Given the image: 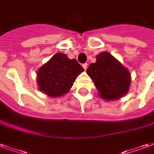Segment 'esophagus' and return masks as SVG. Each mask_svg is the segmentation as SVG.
<instances>
[{"mask_svg":"<svg viewBox=\"0 0 154 154\" xmlns=\"http://www.w3.org/2000/svg\"><path fill=\"white\" fill-rule=\"evenodd\" d=\"M82 67L85 70H86V68H87V63H83Z\"/></svg>","mask_w":154,"mask_h":154,"instance_id":"esophagus-1","label":"esophagus"}]
</instances>
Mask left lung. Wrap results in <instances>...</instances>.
I'll use <instances>...</instances> for the list:
<instances>
[{"instance_id": "8db88e82", "label": "left lung", "mask_w": 154, "mask_h": 154, "mask_svg": "<svg viewBox=\"0 0 154 154\" xmlns=\"http://www.w3.org/2000/svg\"><path fill=\"white\" fill-rule=\"evenodd\" d=\"M86 72L103 100H116L128 92L131 74L109 52L98 54L96 62L90 64Z\"/></svg>"}]
</instances>
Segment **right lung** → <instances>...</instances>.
<instances>
[{"label":"right lung","mask_w":154,"mask_h":154,"mask_svg":"<svg viewBox=\"0 0 154 154\" xmlns=\"http://www.w3.org/2000/svg\"><path fill=\"white\" fill-rule=\"evenodd\" d=\"M83 70L76 60L57 53L37 71L39 90L51 97L61 96L69 91Z\"/></svg>","instance_id":"1"}]
</instances>
